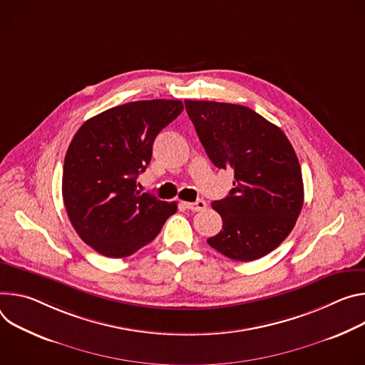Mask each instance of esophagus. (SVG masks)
Returning <instances> with one entry per match:
<instances>
[{"label":"esophagus","instance_id":"34e87169","mask_svg":"<svg viewBox=\"0 0 365 365\" xmlns=\"http://www.w3.org/2000/svg\"><path fill=\"white\" fill-rule=\"evenodd\" d=\"M182 206L191 212H200V210H205L206 209V201L205 200H197V201H184Z\"/></svg>","mask_w":365,"mask_h":365}]
</instances>
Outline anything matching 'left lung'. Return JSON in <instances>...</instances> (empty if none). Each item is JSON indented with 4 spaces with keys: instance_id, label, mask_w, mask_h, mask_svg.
<instances>
[{
    "instance_id": "obj_1",
    "label": "left lung",
    "mask_w": 365,
    "mask_h": 365,
    "mask_svg": "<svg viewBox=\"0 0 365 365\" xmlns=\"http://www.w3.org/2000/svg\"><path fill=\"white\" fill-rule=\"evenodd\" d=\"M184 103L210 160L235 174L229 195L212 203L223 226L207 244L235 261L262 258L289 236L303 207L302 170L290 140L250 107Z\"/></svg>"
}]
</instances>
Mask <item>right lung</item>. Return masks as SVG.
Segmentation results:
<instances>
[{
    "mask_svg": "<svg viewBox=\"0 0 365 365\" xmlns=\"http://www.w3.org/2000/svg\"><path fill=\"white\" fill-rule=\"evenodd\" d=\"M180 100L133 101L108 108L78 129L65 155L62 195L68 217L87 245L125 258L152 242L177 203L140 192L158 133L177 118Z\"/></svg>",
    "mask_w": 365,
    "mask_h": 365,
    "instance_id": "add662e5",
    "label": "right lung"
}]
</instances>
